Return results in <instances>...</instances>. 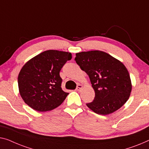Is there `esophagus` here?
I'll use <instances>...</instances> for the list:
<instances>
[{"mask_svg":"<svg viewBox=\"0 0 149 149\" xmlns=\"http://www.w3.org/2000/svg\"><path fill=\"white\" fill-rule=\"evenodd\" d=\"M83 88V86L81 85V84H78V85L77 86V88H76V90L77 91H80L81 89Z\"/></svg>","mask_w":149,"mask_h":149,"instance_id":"esophagus-1","label":"esophagus"}]
</instances>
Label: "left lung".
I'll return each mask as SVG.
<instances>
[{
    "mask_svg": "<svg viewBox=\"0 0 149 149\" xmlns=\"http://www.w3.org/2000/svg\"><path fill=\"white\" fill-rule=\"evenodd\" d=\"M75 60L90 77L95 92L93 102L86 104L95 113L107 115L120 108L130 97L129 73L121 61L101 51L77 53Z\"/></svg>",
    "mask_w": 149,
    "mask_h": 149,
    "instance_id": "obj_1",
    "label": "left lung"
}]
</instances>
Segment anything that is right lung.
Masks as SVG:
<instances>
[{
	"mask_svg": "<svg viewBox=\"0 0 149 149\" xmlns=\"http://www.w3.org/2000/svg\"><path fill=\"white\" fill-rule=\"evenodd\" d=\"M72 53L47 50L31 59L18 76L20 95L33 110L46 112L55 109L65 100L68 93L61 88L59 72Z\"/></svg>",
	"mask_w": 149,
	"mask_h": 149,
	"instance_id": "1",
	"label": "right lung"
}]
</instances>
